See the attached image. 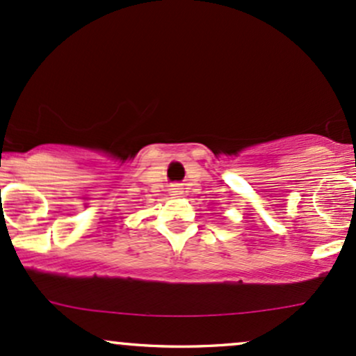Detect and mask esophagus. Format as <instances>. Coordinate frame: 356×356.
<instances>
[{"instance_id": "obj_1", "label": "esophagus", "mask_w": 356, "mask_h": 356, "mask_svg": "<svg viewBox=\"0 0 356 356\" xmlns=\"http://www.w3.org/2000/svg\"><path fill=\"white\" fill-rule=\"evenodd\" d=\"M174 192H179V191H174Z\"/></svg>"}]
</instances>
